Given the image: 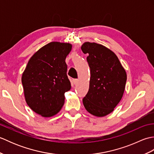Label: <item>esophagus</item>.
<instances>
[{
    "label": "esophagus",
    "instance_id": "1",
    "mask_svg": "<svg viewBox=\"0 0 154 154\" xmlns=\"http://www.w3.org/2000/svg\"><path fill=\"white\" fill-rule=\"evenodd\" d=\"M79 79H74L73 80V83L75 84V85H77L78 83H79Z\"/></svg>",
    "mask_w": 154,
    "mask_h": 154
}]
</instances>
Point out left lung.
Instances as JSON below:
<instances>
[{"label":"left lung","mask_w":154,"mask_h":154,"mask_svg":"<svg viewBox=\"0 0 154 154\" xmlns=\"http://www.w3.org/2000/svg\"><path fill=\"white\" fill-rule=\"evenodd\" d=\"M81 50L88 54L87 61L91 69L89 89L83 99V105L94 116H106L123 96L126 71L116 54L103 45L85 42Z\"/></svg>","instance_id":"8db88e82"}]
</instances>
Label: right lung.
<instances>
[{"label": "right lung", "mask_w": 154, "mask_h": 154, "mask_svg": "<svg viewBox=\"0 0 154 154\" xmlns=\"http://www.w3.org/2000/svg\"><path fill=\"white\" fill-rule=\"evenodd\" d=\"M71 48L68 43L50 42L32 55L22 74L26 102L42 116L51 117L60 112L64 94L71 89L65 60Z\"/></svg>", "instance_id": "add662e5"}]
</instances>
